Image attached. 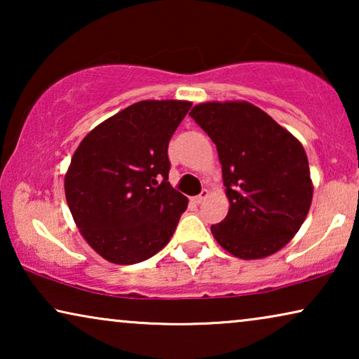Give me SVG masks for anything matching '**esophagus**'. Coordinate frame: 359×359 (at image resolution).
<instances>
[{
  "instance_id": "34e87169",
  "label": "esophagus",
  "mask_w": 359,
  "mask_h": 359,
  "mask_svg": "<svg viewBox=\"0 0 359 359\" xmlns=\"http://www.w3.org/2000/svg\"><path fill=\"white\" fill-rule=\"evenodd\" d=\"M208 198H209V191L208 189H203V193H201L199 196H194L193 203L194 204H201V203H203V201H205Z\"/></svg>"
}]
</instances>
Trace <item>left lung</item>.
I'll list each match as a JSON object with an SVG mask.
<instances>
[{
    "label": "left lung",
    "instance_id": "obj_1",
    "mask_svg": "<svg viewBox=\"0 0 359 359\" xmlns=\"http://www.w3.org/2000/svg\"><path fill=\"white\" fill-rule=\"evenodd\" d=\"M189 116L210 137L222 165L227 217L210 227L242 259L276 253L299 232L313 184L301 142L248 101L201 102Z\"/></svg>",
    "mask_w": 359,
    "mask_h": 359
}]
</instances>
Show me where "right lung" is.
I'll return each mask as SVG.
<instances>
[{
	"label": "right lung",
	"instance_id": "add662e5",
	"mask_svg": "<svg viewBox=\"0 0 359 359\" xmlns=\"http://www.w3.org/2000/svg\"><path fill=\"white\" fill-rule=\"evenodd\" d=\"M191 106L135 102L96 126L73 154L67 204L83 238L107 262L140 263L173 237L188 198L168 183V144Z\"/></svg>",
	"mask_w": 359,
	"mask_h": 359
}]
</instances>
